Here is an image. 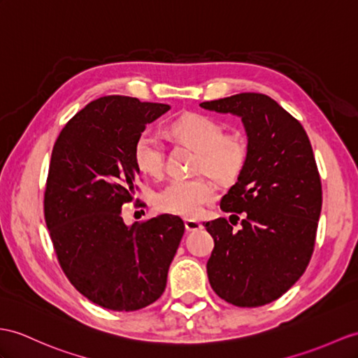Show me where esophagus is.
<instances>
[{
	"label": "esophagus",
	"instance_id": "esophagus-1",
	"mask_svg": "<svg viewBox=\"0 0 358 358\" xmlns=\"http://www.w3.org/2000/svg\"><path fill=\"white\" fill-rule=\"evenodd\" d=\"M202 228H203V226H202V223H200V222L185 220V229L188 232H194V231H199V229H202Z\"/></svg>",
	"mask_w": 358,
	"mask_h": 358
}]
</instances>
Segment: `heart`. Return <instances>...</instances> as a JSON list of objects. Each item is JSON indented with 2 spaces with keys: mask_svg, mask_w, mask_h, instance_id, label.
I'll return each instance as SVG.
<instances>
[{
  "mask_svg": "<svg viewBox=\"0 0 358 358\" xmlns=\"http://www.w3.org/2000/svg\"><path fill=\"white\" fill-rule=\"evenodd\" d=\"M171 135L197 152L194 170L205 171L220 182L237 180L249 161V141L240 132H226L214 117L203 113H185L170 124ZM134 159L139 171L159 176L164 169V145L150 130L138 135ZM215 199V189L206 178L173 179L155 196L162 211L182 217H196L205 205Z\"/></svg>",
  "mask_w": 358,
  "mask_h": 358,
  "instance_id": "obj_1",
  "label": "heart"
}]
</instances>
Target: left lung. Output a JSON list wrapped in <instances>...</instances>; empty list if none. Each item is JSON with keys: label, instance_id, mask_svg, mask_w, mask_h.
<instances>
[{"label": "left lung", "instance_id": "left-lung-1", "mask_svg": "<svg viewBox=\"0 0 358 358\" xmlns=\"http://www.w3.org/2000/svg\"><path fill=\"white\" fill-rule=\"evenodd\" d=\"M200 106L241 117L249 141L246 169L220 202L231 222L243 213L241 231L223 217L203 223L214 238L208 280L226 302L261 307L299 280L315 250L322 209L315 155L302 124L268 95L243 92Z\"/></svg>", "mask_w": 358, "mask_h": 358}]
</instances>
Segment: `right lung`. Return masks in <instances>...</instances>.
Instances as JSON below:
<instances>
[{"mask_svg":"<svg viewBox=\"0 0 358 358\" xmlns=\"http://www.w3.org/2000/svg\"><path fill=\"white\" fill-rule=\"evenodd\" d=\"M169 104L108 95L91 101L59 134L43 194V215L59 264L91 302L135 311L161 298L185 224L162 214L127 226L139 169L134 145Z\"/></svg>","mask_w":358,"mask_h":358,"instance_id":"add662e5","label":"right lung"}]
</instances>
